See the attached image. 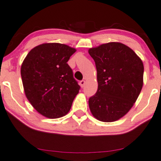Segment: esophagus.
Returning <instances> with one entry per match:
<instances>
[{"instance_id": "obj_1", "label": "esophagus", "mask_w": 161, "mask_h": 161, "mask_svg": "<svg viewBox=\"0 0 161 161\" xmlns=\"http://www.w3.org/2000/svg\"><path fill=\"white\" fill-rule=\"evenodd\" d=\"M79 85H80L81 87H83L85 86V80H81L80 82H79Z\"/></svg>"}]
</instances>
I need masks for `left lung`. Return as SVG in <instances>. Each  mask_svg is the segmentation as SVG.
<instances>
[{"instance_id":"obj_1","label":"left lung","mask_w":161,"mask_h":161,"mask_svg":"<svg viewBox=\"0 0 161 161\" xmlns=\"http://www.w3.org/2000/svg\"><path fill=\"white\" fill-rule=\"evenodd\" d=\"M97 71L98 89L90 97L89 108L95 118L114 122L129 112L141 91L143 64L131 48L109 42L89 49Z\"/></svg>"}]
</instances>
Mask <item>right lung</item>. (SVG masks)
<instances>
[{
    "label": "right lung",
    "instance_id": "obj_1",
    "mask_svg": "<svg viewBox=\"0 0 161 161\" xmlns=\"http://www.w3.org/2000/svg\"><path fill=\"white\" fill-rule=\"evenodd\" d=\"M76 49L59 43L40 44L29 52L21 75L26 97L36 111L55 119L66 115L80 86L68 65Z\"/></svg>",
    "mask_w": 161,
    "mask_h": 161
}]
</instances>
